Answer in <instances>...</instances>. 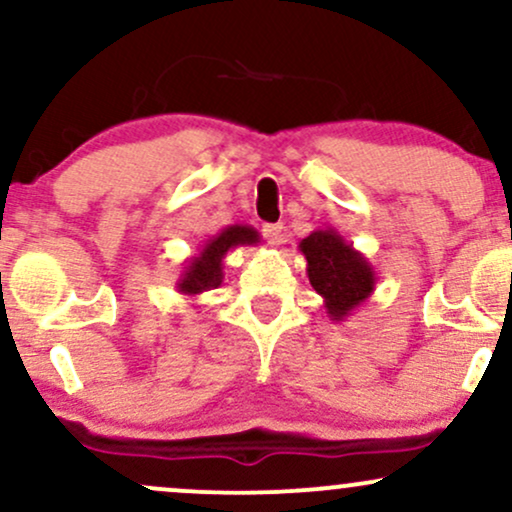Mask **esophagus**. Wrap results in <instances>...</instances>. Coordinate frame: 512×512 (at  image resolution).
Listing matches in <instances>:
<instances>
[{"instance_id": "esophagus-1", "label": "esophagus", "mask_w": 512, "mask_h": 512, "mask_svg": "<svg viewBox=\"0 0 512 512\" xmlns=\"http://www.w3.org/2000/svg\"><path fill=\"white\" fill-rule=\"evenodd\" d=\"M262 236L269 245H279L281 240H284V226H281V223H264Z\"/></svg>"}]
</instances>
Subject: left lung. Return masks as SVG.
Here are the masks:
<instances>
[{
  "label": "left lung",
  "instance_id": "8db88e82",
  "mask_svg": "<svg viewBox=\"0 0 512 512\" xmlns=\"http://www.w3.org/2000/svg\"><path fill=\"white\" fill-rule=\"evenodd\" d=\"M303 252L310 286L322 296L327 317L344 322L375 291L373 264L334 228H317L298 243Z\"/></svg>",
  "mask_w": 512,
  "mask_h": 512
}]
</instances>
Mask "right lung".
<instances>
[{
  "instance_id": "right-lung-1",
  "label": "right lung",
  "mask_w": 512,
  "mask_h": 512,
  "mask_svg": "<svg viewBox=\"0 0 512 512\" xmlns=\"http://www.w3.org/2000/svg\"><path fill=\"white\" fill-rule=\"evenodd\" d=\"M260 243V233L252 226L243 223H233V226L223 228L221 233L211 236L197 255L185 260L182 274L175 284V289L182 296L195 298L199 293L216 289L223 281V257L228 255L238 245H257Z\"/></svg>"
}]
</instances>
